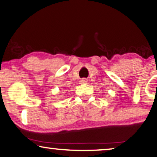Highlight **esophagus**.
Here are the masks:
<instances>
[{
	"label": "esophagus",
	"instance_id": "1",
	"mask_svg": "<svg viewBox=\"0 0 157 157\" xmlns=\"http://www.w3.org/2000/svg\"><path fill=\"white\" fill-rule=\"evenodd\" d=\"M87 81H88V80L86 78H82V79H81V80H80V83L81 84H84V83H87Z\"/></svg>",
	"mask_w": 157,
	"mask_h": 157
}]
</instances>
